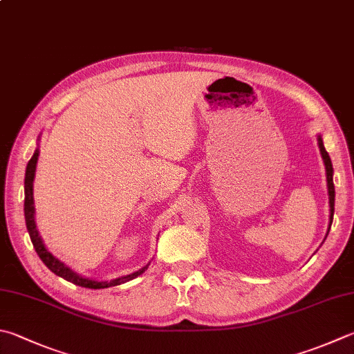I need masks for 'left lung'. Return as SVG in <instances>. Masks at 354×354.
Segmentation results:
<instances>
[{
	"mask_svg": "<svg viewBox=\"0 0 354 354\" xmlns=\"http://www.w3.org/2000/svg\"><path fill=\"white\" fill-rule=\"evenodd\" d=\"M319 148H321V154L325 163V171H326V183H328V196H330V226L333 222V216H335V185H333V165L328 152L325 151L322 138L319 137ZM330 231V230H328Z\"/></svg>",
	"mask_w": 354,
	"mask_h": 354,
	"instance_id": "1",
	"label": "left lung"
}]
</instances>
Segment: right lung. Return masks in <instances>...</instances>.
<instances>
[{
  "label": "right lung",
  "instance_id": "1",
  "mask_svg": "<svg viewBox=\"0 0 354 354\" xmlns=\"http://www.w3.org/2000/svg\"><path fill=\"white\" fill-rule=\"evenodd\" d=\"M37 160H38V151H35V154L32 156V158L29 160L28 163V168H26V178H24V217H26V226H28V231H29V236L32 240V245L33 248H35L37 254L39 256V259L43 260L44 265L48 266V268L55 272L57 276L66 279V281H69L75 285L80 286H84V288H94V290H100V288H109V286H115L120 283H124L128 281H132V279H136L137 276L142 274L146 270H148V266H145V268L138 270L134 274H128L124 277H118L114 279V281L111 282H98V281H91V279H84L82 276L75 274V272L71 271L68 266L64 263L59 262L58 259L53 257L50 252L44 248V245L41 242V237L38 236V231H37V225H35V208H33V177H35V168H37Z\"/></svg>",
  "mask_w": 354,
  "mask_h": 354
}]
</instances>
